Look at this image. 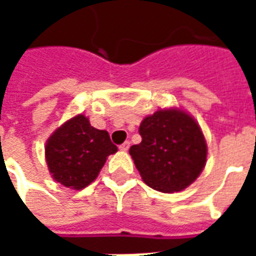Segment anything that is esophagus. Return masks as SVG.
I'll return each instance as SVG.
<instances>
[{
    "mask_svg": "<svg viewBox=\"0 0 256 256\" xmlns=\"http://www.w3.org/2000/svg\"><path fill=\"white\" fill-rule=\"evenodd\" d=\"M130 148V141H124L120 146H119V150H128Z\"/></svg>",
    "mask_w": 256,
    "mask_h": 256,
    "instance_id": "esophagus-1",
    "label": "esophagus"
}]
</instances>
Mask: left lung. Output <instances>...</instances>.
Wrapping results in <instances>:
<instances>
[{
  "mask_svg": "<svg viewBox=\"0 0 256 256\" xmlns=\"http://www.w3.org/2000/svg\"><path fill=\"white\" fill-rule=\"evenodd\" d=\"M142 141L130 148L134 164L148 186L180 192L198 177L207 144L196 120L181 110H160L140 126Z\"/></svg>",
  "mask_w": 256,
  "mask_h": 256,
  "instance_id": "obj_1",
  "label": "left lung"
}]
</instances>
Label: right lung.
<instances>
[{
    "mask_svg": "<svg viewBox=\"0 0 256 256\" xmlns=\"http://www.w3.org/2000/svg\"><path fill=\"white\" fill-rule=\"evenodd\" d=\"M116 150L108 132L93 128L88 118L78 115L49 137L45 156L54 181L67 188L84 189L94 181L106 158Z\"/></svg>",
    "mask_w": 256,
    "mask_h": 256,
    "instance_id": "obj_1",
    "label": "right lung"
}]
</instances>
